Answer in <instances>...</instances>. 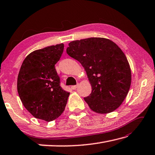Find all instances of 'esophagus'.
Returning <instances> with one entry per match:
<instances>
[{
	"label": "esophagus",
	"instance_id": "34e87169",
	"mask_svg": "<svg viewBox=\"0 0 155 155\" xmlns=\"http://www.w3.org/2000/svg\"><path fill=\"white\" fill-rule=\"evenodd\" d=\"M78 85H76V86H71V89L72 90H75V89H76V88L78 87Z\"/></svg>",
	"mask_w": 155,
	"mask_h": 155
}]
</instances>
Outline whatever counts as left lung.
<instances>
[{
	"mask_svg": "<svg viewBox=\"0 0 155 155\" xmlns=\"http://www.w3.org/2000/svg\"><path fill=\"white\" fill-rule=\"evenodd\" d=\"M66 52L86 71L92 91L84 100L90 109L98 114L117 109L131 84L130 65L121 49L110 39L91 37L70 42Z\"/></svg>",
	"mask_w": 155,
	"mask_h": 155,
	"instance_id": "8db88e82",
	"label": "left lung"
}]
</instances>
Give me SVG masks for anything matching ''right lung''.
I'll return each instance as SVG.
<instances>
[{
    "instance_id": "1",
    "label": "right lung",
    "mask_w": 155,
    "mask_h": 155,
    "mask_svg": "<svg viewBox=\"0 0 155 155\" xmlns=\"http://www.w3.org/2000/svg\"><path fill=\"white\" fill-rule=\"evenodd\" d=\"M64 48L61 43L31 52L18 75L17 91L25 108L35 118L47 122L61 116L69 95L60 86L55 68Z\"/></svg>"
}]
</instances>
